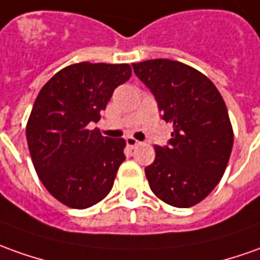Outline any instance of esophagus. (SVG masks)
<instances>
[{"mask_svg": "<svg viewBox=\"0 0 260 260\" xmlns=\"http://www.w3.org/2000/svg\"><path fill=\"white\" fill-rule=\"evenodd\" d=\"M126 141H127V146H128V147H130V148L137 147V146L140 144V141L136 140V139H133V137H127Z\"/></svg>", "mask_w": 260, "mask_h": 260, "instance_id": "34e87169", "label": "esophagus"}]
</instances>
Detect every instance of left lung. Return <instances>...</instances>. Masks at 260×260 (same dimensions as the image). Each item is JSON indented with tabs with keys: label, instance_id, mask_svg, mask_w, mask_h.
I'll use <instances>...</instances> for the list:
<instances>
[{
	"label": "left lung",
	"instance_id": "8db88e82",
	"mask_svg": "<svg viewBox=\"0 0 260 260\" xmlns=\"http://www.w3.org/2000/svg\"><path fill=\"white\" fill-rule=\"evenodd\" d=\"M132 66L174 127L146 167L150 188L168 205L189 208L208 197L228 166L234 130L226 105L215 85L185 63L151 59Z\"/></svg>",
	"mask_w": 260,
	"mask_h": 260
}]
</instances>
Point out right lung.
<instances>
[{
  "mask_svg": "<svg viewBox=\"0 0 260 260\" xmlns=\"http://www.w3.org/2000/svg\"><path fill=\"white\" fill-rule=\"evenodd\" d=\"M130 76L127 63L80 62L60 69L38 93L26 123L29 154L44 187L69 208L102 201L126 160V141L87 126L99 121L114 89Z\"/></svg>",
  "mask_w": 260,
  "mask_h": 260,
  "instance_id": "1",
  "label": "right lung"
}]
</instances>
